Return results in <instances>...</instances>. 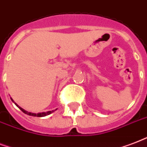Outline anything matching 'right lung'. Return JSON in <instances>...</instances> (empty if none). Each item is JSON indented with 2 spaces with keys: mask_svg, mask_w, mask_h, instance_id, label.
Listing matches in <instances>:
<instances>
[{
  "mask_svg": "<svg viewBox=\"0 0 147 147\" xmlns=\"http://www.w3.org/2000/svg\"><path fill=\"white\" fill-rule=\"evenodd\" d=\"M11 100L13 101V103H15V105L17 106V107H18L19 108V109H20V110H21V111H22L23 113H24L25 114H27V115H29V116H33V117H45V116H47V115L51 114V113H53V112H54V111H55V110H57V109H56V110H52V111H47V112H42V113H34L28 112V111H27V110H24V109H23V108H21V107H19V106H18V104H17V103H16L15 102H14V101L13 100V99L11 98Z\"/></svg>",
  "mask_w": 147,
  "mask_h": 147,
  "instance_id": "obj_1",
  "label": "right lung"
}]
</instances>
